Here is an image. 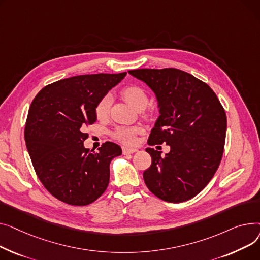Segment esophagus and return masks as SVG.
Masks as SVG:
<instances>
[{"mask_svg": "<svg viewBox=\"0 0 260 260\" xmlns=\"http://www.w3.org/2000/svg\"><path fill=\"white\" fill-rule=\"evenodd\" d=\"M137 149L136 148H128V147H123V153L124 154H131L136 152Z\"/></svg>", "mask_w": 260, "mask_h": 260, "instance_id": "obj_1", "label": "esophagus"}]
</instances>
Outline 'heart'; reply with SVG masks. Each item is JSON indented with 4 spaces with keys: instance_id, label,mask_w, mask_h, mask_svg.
<instances>
[{
    "instance_id": "1",
    "label": "heart",
    "mask_w": 260,
    "mask_h": 260,
    "mask_svg": "<svg viewBox=\"0 0 260 260\" xmlns=\"http://www.w3.org/2000/svg\"><path fill=\"white\" fill-rule=\"evenodd\" d=\"M120 94L123 99L131 105L136 110H143L149 102V96L147 91L139 86V85H129L124 87L120 91ZM111 105V95L106 94L104 95L95 106L94 114L95 117L100 120L107 118L109 114ZM143 131L142 127L134 126V127H118L113 132V137L123 144L133 145L137 141V134H140Z\"/></svg>"
}]
</instances>
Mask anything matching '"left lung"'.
I'll use <instances>...</instances> for the list:
<instances>
[{"label": "left lung", "mask_w": 260, "mask_h": 260, "mask_svg": "<svg viewBox=\"0 0 260 260\" xmlns=\"http://www.w3.org/2000/svg\"><path fill=\"white\" fill-rule=\"evenodd\" d=\"M145 82L158 101L160 115L150 146L169 145L161 156L146 151L152 164L144 172L148 189L168 203H182L200 193L214 176L223 154L226 115L215 92L192 74L175 68L128 71Z\"/></svg>", "instance_id": "8db88e82"}]
</instances>
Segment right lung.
Returning <instances> with one entry per match:
<instances>
[{"label": "right lung", "mask_w": 260, "mask_h": 260, "mask_svg": "<svg viewBox=\"0 0 260 260\" xmlns=\"http://www.w3.org/2000/svg\"><path fill=\"white\" fill-rule=\"evenodd\" d=\"M127 72L84 74L45 86L30 106L25 142L35 171L51 195L71 206H87L108 187L110 161L121 154L106 142L99 152L84 147L85 128L96 120L99 101Z\"/></svg>", "instance_id": "add662e5"}]
</instances>
